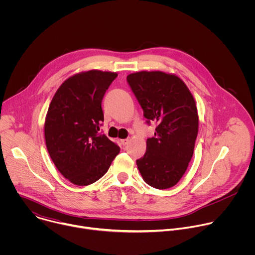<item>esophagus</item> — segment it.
<instances>
[{"mask_svg":"<svg viewBox=\"0 0 255 255\" xmlns=\"http://www.w3.org/2000/svg\"><path fill=\"white\" fill-rule=\"evenodd\" d=\"M128 142H129V139H128V138H126V139H121V143H122L123 146H126V145L128 144Z\"/></svg>","mask_w":255,"mask_h":255,"instance_id":"34e87169","label":"esophagus"}]
</instances>
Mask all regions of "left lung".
<instances>
[{"mask_svg":"<svg viewBox=\"0 0 255 255\" xmlns=\"http://www.w3.org/2000/svg\"><path fill=\"white\" fill-rule=\"evenodd\" d=\"M127 83L148 125L156 124L147 138L146 152L136 160L145 183L164 190L175 186L194 153L199 118L195 100L179 78L162 71H139Z\"/></svg>","mask_w":255,"mask_h":255,"instance_id":"1","label":"left lung"}]
</instances>
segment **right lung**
Segmentation results:
<instances>
[{
  "label": "right lung",
  "mask_w": 255,
  "mask_h": 255,
  "mask_svg": "<svg viewBox=\"0 0 255 255\" xmlns=\"http://www.w3.org/2000/svg\"><path fill=\"white\" fill-rule=\"evenodd\" d=\"M115 72L90 70L67 79L55 93L46 115L48 153L59 172L77 186L100 179L120 151L104 135L102 101Z\"/></svg>",
  "instance_id": "obj_1"
}]
</instances>
